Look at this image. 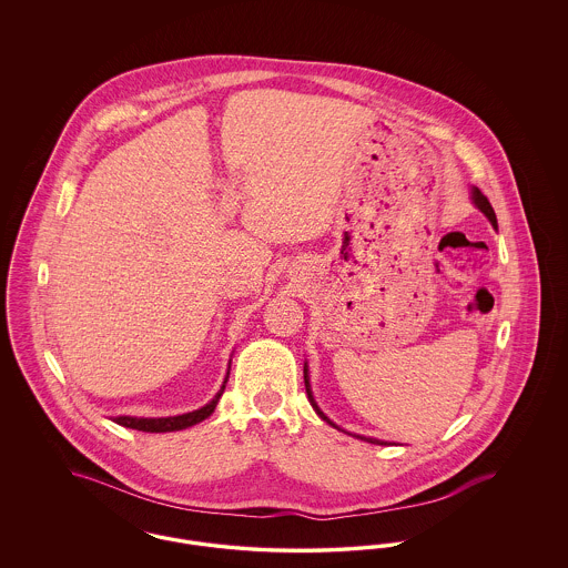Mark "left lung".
Masks as SVG:
<instances>
[{
    "label": "left lung",
    "instance_id": "obj_1",
    "mask_svg": "<svg viewBox=\"0 0 568 568\" xmlns=\"http://www.w3.org/2000/svg\"><path fill=\"white\" fill-rule=\"evenodd\" d=\"M473 202H475V206L484 213V215L489 219V223L494 225V227H498V221H496V213H494V209H491V204H489V200H487L486 195L481 193V191L477 190V187H473ZM304 385H306V396H308V400H311V405L313 408L317 410V415L327 422L329 426H334V428H338L336 424H332L327 417L324 415V410L317 406L315 403V398H313V392H311V383H308V368H306V364H304ZM357 438H364V440H368V443H375V445H385L383 440H377V438H366V436H357Z\"/></svg>",
    "mask_w": 568,
    "mask_h": 568
}]
</instances>
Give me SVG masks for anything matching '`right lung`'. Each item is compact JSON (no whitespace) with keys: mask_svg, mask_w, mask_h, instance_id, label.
<instances>
[{"mask_svg":"<svg viewBox=\"0 0 568 568\" xmlns=\"http://www.w3.org/2000/svg\"><path fill=\"white\" fill-rule=\"evenodd\" d=\"M225 383H227V377L223 381L221 389L216 392L215 398L209 405L197 408V410H191V413H185V415H174V417H130V415H121V417H114V424L132 428V430H142V433H176V430H185L190 426L200 424L202 419H206L215 410L216 403H219V398H221V394L225 389Z\"/></svg>","mask_w":568,"mask_h":568,"instance_id":"right-lung-1","label":"right lung"}]
</instances>
